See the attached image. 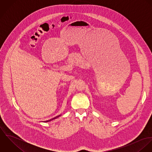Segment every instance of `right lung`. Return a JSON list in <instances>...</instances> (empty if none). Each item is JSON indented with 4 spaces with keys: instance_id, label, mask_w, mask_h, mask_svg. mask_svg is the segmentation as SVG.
I'll return each mask as SVG.
<instances>
[{
    "instance_id": "obj_1",
    "label": "right lung",
    "mask_w": 152,
    "mask_h": 152,
    "mask_svg": "<svg viewBox=\"0 0 152 152\" xmlns=\"http://www.w3.org/2000/svg\"><path fill=\"white\" fill-rule=\"evenodd\" d=\"M61 115H58V116H56V117H54V118H52V119H50V120H48V121H44V122H50V121H53V120H54V119H56L58 118V117H60Z\"/></svg>"
}]
</instances>
